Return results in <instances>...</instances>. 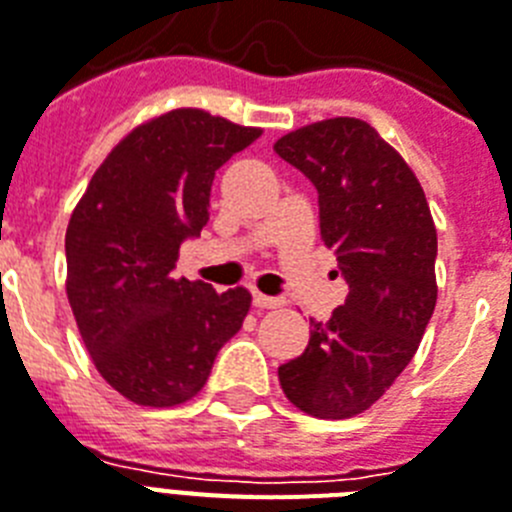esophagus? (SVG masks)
Wrapping results in <instances>:
<instances>
[{
  "mask_svg": "<svg viewBox=\"0 0 512 512\" xmlns=\"http://www.w3.org/2000/svg\"><path fill=\"white\" fill-rule=\"evenodd\" d=\"M282 298H272V295H264V293H253V306L256 308H280L282 306Z\"/></svg>",
  "mask_w": 512,
  "mask_h": 512,
  "instance_id": "34e87169",
  "label": "esophagus"
}]
</instances>
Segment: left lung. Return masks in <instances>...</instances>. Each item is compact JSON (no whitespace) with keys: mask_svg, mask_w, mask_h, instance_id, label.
<instances>
[{"mask_svg":"<svg viewBox=\"0 0 512 512\" xmlns=\"http://www.w3.org/2000/svg\"><path fill=\"white\" fill-rule=\"evenodd\" d=\"M274 151L314 183L324 246L350 287L327 324L311 322L301 356L280 366L282 392L308 416H358L403 374L434 314L432 211L403 156L356 117L293 130Z\"/></svg>","mask_w":512,"mask_h":512,"instance_id":"left-lung-1","label":"left lung"}]
</instances>
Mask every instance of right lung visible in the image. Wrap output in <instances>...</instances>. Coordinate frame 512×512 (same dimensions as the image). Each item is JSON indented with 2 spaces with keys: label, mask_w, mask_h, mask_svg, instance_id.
Wrapping results in <instances>:
<instances>
[{
  "label": "right lung",
  "mask_w": 512,
  "mask_h": 512,
  "mask_svg": "<svg viewBox=\"0 0 512 512\" xmlns=\"http://www.w3.org/2000/svg\"><path fill=\"white\" fill-rule=\"evenodd\" d=\"M259 128L172 109L122 138L65 235L67 301L94 366L130 403L170 408L201 392L251 308L246 287L175 280L185 238L209 222L214 172Z\"/></svg>",
  "instance_id": "obj_1"
}]
</instances>
